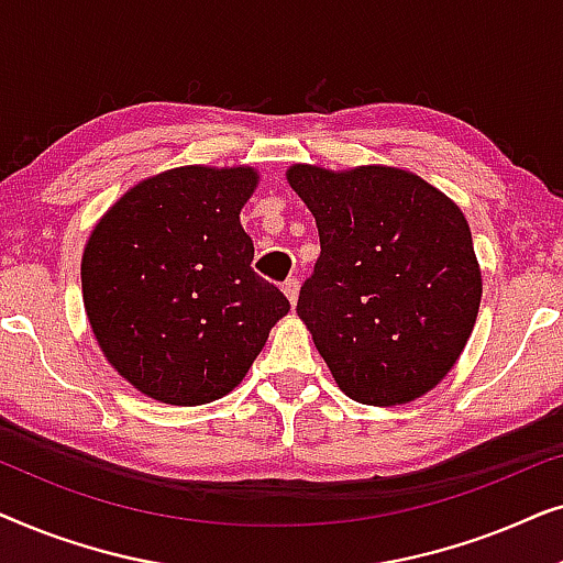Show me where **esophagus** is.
Listing matches in <instances>:
<instances>
[{
    "instance_id": "obj_1",
    "label": "esophagus",
    "mask_w": 563,
    "mask_h": 563,
    "mask_svg": "<svg viewBox=\"0 0 563 563\" xmlns=\"http://www.w3.org/2000/svg\"><path fill=\"white\" fill-rule=\"evenodd\" d=\"M284 295H287V299L291 302V307H295V302H297V295H299V282L295 279V276H291V279H287L284 282Z\"/></svg>"
}]
</instances>
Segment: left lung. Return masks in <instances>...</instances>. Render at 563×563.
Here are the masks:
<instances>
[{"label":"left lung","mask_w":563,"mask_h":563,"mask_svg":"<svg viewBox=\"0 0 563 563\" xmlns=\"http://www.w3.org/2000/svg\"><path fill=\"white\" fill-rule=\"evenodd\" d=\"M320 235L297 314L345 395L391 407L435 387L472 335L482 272L464 212L391 166L295 164Z\"/></svg>","instance_id":"obj_1"}]
</instances>
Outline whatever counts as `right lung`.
Here are the masks:
<instances>
[{
	"label": "right lung",
	"instance_id": "1",
	"mask_svg": "<svg viewBox=\"0 0 563 563\" xmlns=\"http://www.w3.org/2000/svg\"><path fill=\"white\" fill-rule=\"evenodd\" d=\"M249 166H181L143 179L91 230L81 258L89 325L107 361L166 405L233 391L289 312L251 268L241 210Z\"/></svg>",
	"mask_w": 563,
	"mask_h": 563
}]
</instances>
